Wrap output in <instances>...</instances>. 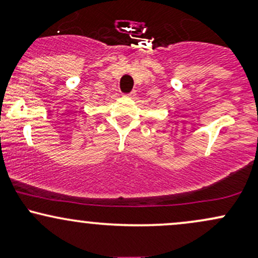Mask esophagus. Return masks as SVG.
I'll use <instances>...</instances> for the list:
<instances>
[{"mask_svg":"<svg viewBox=\"0 0 258 258\" xmlns=\"http://www.w3.org/2000/svg\"><path fill=\"white\" fill-rule=\"evenodd\" d=\"M127 96H128V97H135V96H136V91H132V92H130V93L127 94Z\"/></svg>","mask_w":258,"mask_h":258,"instance_id":"34e87169","label":"esophagus"}]
</instances>
